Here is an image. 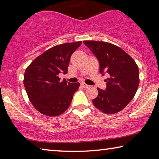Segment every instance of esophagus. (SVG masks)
I'll list each match as a JSON object with an SVG mask.
<instances>
[{
	"label": "esophagus",
	"mask_w": 159,
	"mask_h": 159,
	"mask_svg": "<svg viewBox=\"0 0 159 159\" xmlns=\"http://www.w3.org/2000/svg\"><path fill=\"white\" fill-rule=\"evenodd\" d=\"M81 86H82L83 88H89V87H90V85H87V84H85V83H81Z\"/></svg>",
	"instance_id": "1"
}]
</instances>
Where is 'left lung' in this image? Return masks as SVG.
<instances>
[{"label":"left lung","mask_w":159,"mask_h":159,"mask_svg":"<svg viewBox=\"0 0 159 159\" xmlns=\"http://www.w3.org/2000/svg\"><path fill=\"white\" fill-rule=\"evenodd\" d=\"M99 63V72L107 74L105 90L98 88L93 103L105 114H115L128 105L138 90L139 69L135 61L121 48L109 43L85 41Z\"/></svg>","instance_id":"left-lung-1"}]
</instances>
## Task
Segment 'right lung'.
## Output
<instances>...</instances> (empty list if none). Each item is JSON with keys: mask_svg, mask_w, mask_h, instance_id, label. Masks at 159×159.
I'll return each instance as SVG.
<instances>
[{"mask_svg": "<svg viewBox=\"0 0 159 159\" xmlns=\"http://www.w3.org/2000/svg\"><path fill=\"white\" fill-rule=\"evenodd\" d=\"M82 41L56 45L44 52L26 69L24 85L29 99L41 114L56 116L69 108L80 83L60 80L66 74L72 54Z\"/></svg>", "mask_w": 159, "mask_h": 159, "instance_id": "obj_1", "label": "right lung"}]
</instances>
